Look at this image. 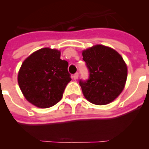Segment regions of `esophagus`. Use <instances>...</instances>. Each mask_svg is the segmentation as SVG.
Here are the masks:
<instances>
[{
  "label": "esophagus",
  "instance_id": "obj_1",
  "mask_svg": "<svg viewBox=\"0 0 149 149\" xmlns=\"http://www.w3.org/2000/svg\"><path fill=\"white\" fill-rule=\"evenodd\" d=\"M78 76H79V74H78V73H75L73 75V79L74 80H77V78H78Z\"/></svg>",
  "mask_w": 149,
  "mask_h": 149
}]
</instances>
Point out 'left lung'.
Segmentation results:
<instances>
[{"instance_id": "1", "label": "left lung", "mask_w": 149, "mask_h": 149, "mask_svg": "<svg viewBox=\"0 0 149 149\" xmlns=\"http://www.w3.org/2000/svg\"><path fill=\"white\" fill-rule=\"evenodd\" d=\"M89 78L80 80L85 98L96 105L110 103L125 87L127 68L120 54L109 47L97 45L83 51Z\"/></svg>"}]
</instances>
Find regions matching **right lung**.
Returning a JSON list of instances; mask_svg holds the SVG:
<instances>
[{
	"mask_svg": "<svg viewBox=\"0 0 149 149\" xmlns=\"http://www.w3.org/2000/svg\"><path fill=\"white\" fill-rule=\"evenodd\" d=\"M68 65L56 49L42 48L28 56L18 75V85L26 99L40 108L58 103L72 80Z\"/></svg>",
	"mask_w": 149,
	"mask_h": 149,
	"instance_id": "1",
	"label": "right lung"
}]
</instances>
